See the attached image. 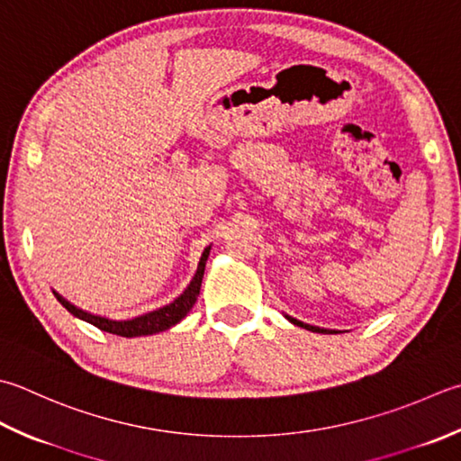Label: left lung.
<instances>
[{
    "mask_svg": "<svg viewBox=\"0 0 461 461\" xmlns=\"http://www.w3.org/2000/svg\"><path fill=\"white\" fill-rule=\"evenodd\" d=\"M287 320H290L294 326H300V328H305V330H310V331H336V330H323V328H315V326H310V323H303V321H300V320H295V318H292V315H285Z\"/></svg>",
    "mask_w": 461,
    "mask_h": 461,
    "instance_id": "8db88e82",
    "label": "left lung"
}]
</instances>
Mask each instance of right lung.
I'll return each instance as SVG.
<instances>
[{
	"label": "right lung",
	"mask_w": 461,
	"mask_h": 461,
	"mask_svg": "<svg viewBox=\"0 0 461 461\" xmlns=\"http://www.w3.org/2000/svg\"><path fill=\"white\" fill-rule=\"evenodd\" d=\"M210 246L203 249L200 264H197V272L194 276L192 282L184 290V294L176 297L174 302L164 305V308L159 310H153L149 313H143L138 315V318H131V320H110V318H102V315H94L89 312H84L76 308L74 303H69L66 297H61L58 292H53V295L58 297V302L66 308L69 313H74L76 318L84 320L87 323H92L97 330L107 331V333H115V336H122V338H140V336H151V333H159V331H166L171 326H176V323L182 321L187 312L194 308V303L197 300V295H200V287H202V279H203V269H205V261L207 256H210Z\"/></svg>",
	"instance_id": "add662e5"
}]
</instances>
